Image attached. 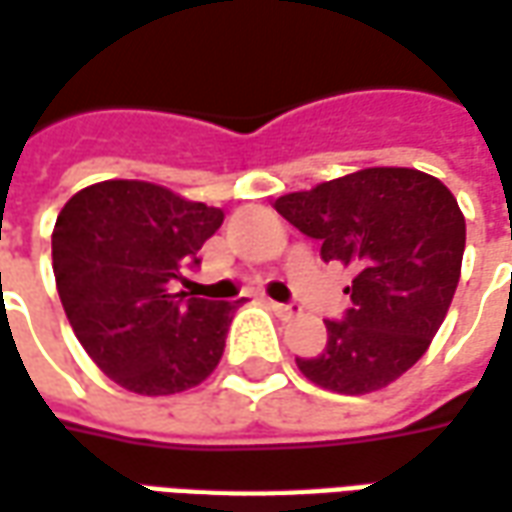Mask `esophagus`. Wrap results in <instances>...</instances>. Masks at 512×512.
Wrapping results in <instances>:
<instances>
[{
    "mask_svg": "<svg viewBox=\"0 0 512 512\" xmlns=\"http://www.w3.org/2000/svg\"><path fill=\"white\" fill-rule=\"evenodd\" d=\"M268 307H271V310H274V313L282 318H291L299 313V307L296 305H282V302H268Z\"/></svg>",
    "mask_w": 512,
    "mask_h": 512,
    "instance_id": "obj_1",
    "label": "esophagus"
}]
</instances>
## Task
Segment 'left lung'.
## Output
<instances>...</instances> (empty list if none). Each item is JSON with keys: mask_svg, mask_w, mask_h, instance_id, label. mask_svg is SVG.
Instances as JSON below:
<instances>
[{"mask_svg": "<svg viewBox=\"0 0 512 512\" xmlns=\"http://www.w3.org/2000/svg\"><path fill=\"white\" fill-rule=\"evenodd\" d=\"M274 210L327 263L355 271L352 307L327 324V346L296 366L318 388L380 391L430 349L452 305L466 249V219L452 191L418 169L374 166L285 194Z\"/></svg>", "mask_w": 512, "mask_h": 512, "instance_id": "1", "label": "left lung"}]
</instances>
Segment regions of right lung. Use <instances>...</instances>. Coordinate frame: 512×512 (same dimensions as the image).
<instances>
[{
  "instance_id": "add662e5",
  "label": "right lung",
  "mask_w": 512,
  "mask_h": 512,
  "mask_svg": "<svg viewBox=\"0 0 512 512\" xmlns=\"http://www.w3.org/2000/svg\"><path fill=\"white\" fill-rule=\"evenodd\" d=\"M224 221L221 207L191 202L144 180H105L57 213L52 268L82 349L110 380L141 396L205 382L224 355L238 302L174 293L185 263Z\"/></svg>"
}]
</instances>
